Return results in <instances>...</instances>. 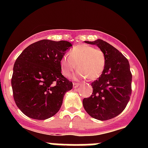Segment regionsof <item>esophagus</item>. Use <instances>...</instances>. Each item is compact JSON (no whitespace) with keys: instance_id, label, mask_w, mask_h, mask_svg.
Wrapping results in <instances>:
<instances>
[{"instance_id":"esophagus-1","label":"esophagus","mask_w":148,"mask_h":148,"mask_svg":"<svg viewBox=\"0 0 148 148\" xmlns=\"http://www.w3.org/2000/svg\"><path fill=\"white\" fill-rule=\"evenodd\" d=\"M79 83H73V87L74 88H77L78 86H79Z\"/></svg>"}]
</instances>
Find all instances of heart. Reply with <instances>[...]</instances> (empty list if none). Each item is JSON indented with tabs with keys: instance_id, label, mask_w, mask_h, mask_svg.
Listing matches in <instances>:
<instances>
[{
	"instance_id": "b5f03b06",
	"label": "heart",
	"mask_w": 148,
	"mask_h": 148,
	"mask_svg": "<svg viewBox=\"0 0 148 148\" xmlns=\"http://www.w3.org/2000/svg\"><path fill=\"white\" fill-rule=\"evenodd\" d=\"M60 60V68L64 77L69 78L76 69L79 70L77 76L79 78L95 80L100 77L106 63L104 53L100 49L80 44L75 46Z\"/></svg>"
}]
</instances>
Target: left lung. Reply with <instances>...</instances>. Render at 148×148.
Here are the masks:
<instances>
[{
    "label": "left lung",
    "instance_id": "8db88e82",
    "mask_svg": "<svg viewBox=\"0 0 148 148\" xmlns=\"http://www.w3.org/2000/svg\"><path fill=\"white\" fill-rule=\"evenodd\" d=\"M97 45L104 53L105 66L100 77L92 83L93 92L83 99V107L93 118L107 120L125 108L132 92V74L127 59L117 49L102 39L84 41Z\"/></svg>",
    "mask_w": 148,
    "mask_h": 148
}]
</instances>
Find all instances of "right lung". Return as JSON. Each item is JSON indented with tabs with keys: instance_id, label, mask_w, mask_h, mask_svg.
Returning a JSON list of instances; mask_svg holds the SVG:
<instances>
[{
	"instance_id": "add662e5",
	"label": "right lung",
	"mask_w": 148,
	"mask_h": 148,
	"mask_svg": "<svg viewBox=\"0 0 148 148\" xmlns=\"http://www.w3.org/2000/svg\"><path fill=\"white\" fill-rule=\"evenodd\" d=\"M72 44L44 39L26 47L13 66V98L30 118L46 120L60 110L64 96L73 84L61 72L60 60Z\"/></svg>"
}]
</instances>
